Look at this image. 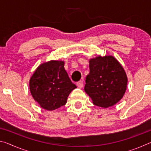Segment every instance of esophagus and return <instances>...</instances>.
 Listing matches in <instances>:
<instances>
[{"mask_svg":"<svg viewBox=\"0 0 151 151\" xmlns=\"http://www.w3.org/2000/svg\"><path fill=\"white\" fill-rule=\"evenodd\" d=\"M76 85L78 86V88H83V82L82 81H78V83H76Z\"/></svg>","mask_w":151,"mask_h":151,"instance_id":"34e87169","label":"esophagus"}]
</instances>
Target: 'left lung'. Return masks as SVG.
Segmentation results:
<instances>
[{"label":"left lung","mask_w":151,"mask_h":151,"mask_svg":"<svg viewBox=\"0 0 151 151\" xmlns=\"http://www.w3.org/2000/svg\"><path fill=\"white\" fill-rule=\"evenodd\" d=\"M90 73L86 77L85 91L96 106L108 108L120 101L126 92L125 70L113 56H97L89 60Z\"/></svg>","instance_id":"obj_1"}]
</instances>
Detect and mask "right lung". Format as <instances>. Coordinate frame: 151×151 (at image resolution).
<instances>
[{
  "mask_svg": "<svg viewBox=\"0 0 151 151\" xmlns=\"http://www.w3.org/2000/svg\"><path fill=\"white\" fill-rule=\"evenodd\" d=\"M65 62L52 60L38 66L29 81V89L40 107L54 111L65 105L68 96L76 86L65 69Z\"/></svg>",
  "mask_w": 151,
  "mask_h": 151,
  "instance_id": "obj_1",
  "label": "right lung"
}]
</instances>
